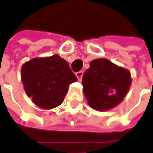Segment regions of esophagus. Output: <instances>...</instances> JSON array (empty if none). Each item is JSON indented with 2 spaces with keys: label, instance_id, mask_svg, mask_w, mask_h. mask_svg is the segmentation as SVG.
<instances>
[{
  "label": "esophagus",
  "instance_id": "obj_1",
  "mask_svg": "<svg viewBox=\"0 0 153 153\" xmlns=\"http://www.w3.org/2000/svg\"><path fill=\"white\" fill-rule=\"evenodd\" d=\"M83 74H84V72L83 71H79V72H77L76 74H75V75L78 78V79L79 80H81L82 77H83Z\"/></svg>",
  "mask_w": 153,
  "mask_h": 153
}]
</instances>
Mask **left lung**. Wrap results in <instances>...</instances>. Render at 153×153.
Instances as JSON below:
<instances>
[{"instance_id": "obj_1", "label": "left lung", "mask_w": 153, "mask_h": 153, "mask_svg": "<svg viewBox=\"0 0 153 153\" xmlns=\"http://www.w3.org/2000/svg\"><path fill=\"white\" fill-rule=\"evenodd\" d=\"M132 82L130 72L106 58L91 62L82 78L83 91L91 108L108 111L121 102Z\"/></svg>"}]
</instances>
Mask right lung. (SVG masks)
Instances as JSON below:
<instances>
[{"mask_svg": "<svg viewBox=\"0 0 153 153\" xmlns=\"http://www.w3.org/2000/svg\"><path fill=\"white\" fill-rule=\"evenodd\" d=\"M21 79L27 96L42 109L61 105L69 85L78 80L68 62L58 55L26 62L21 68Z\"/></svg>", "mask_w": 153, "mask_h": 153, "instance_id": "right-lung-1", "label": "right lung"}]
</instances>
